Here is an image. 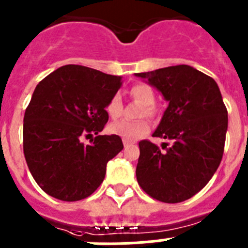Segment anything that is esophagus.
<instances>
[{
  "label": "esophagus",
  "mask_w": 248,
  "mask_h": 248,
  "mask_svg": "<svg viewBox=\"0 0 248 248\" xmlns=\"http://www.w3.org/2000/svg\"><path fill=\"white\" fill-rule=\"evenodd\" d=\"M123 143H124V148H129V146H131V143L130 141H126V140H124V141H123Z\"/></svg>",
  "instance_id": "34e87169"
}]
</instances>
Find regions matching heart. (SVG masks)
I'll list each match as a JSON object with an SVG mask.
<instances>
[{"label":"heart","instance_id":"obj_1","mask_svg":"<svg viewBox=\"0 0 248 248\" xmlns=\"http://www.w3.org/2000/svg\"><path fill=\"white\" fill-rule=\"evenodd\" d=\"M130 95L135 100L144 105L143 113L145 115H154V108L151 105L155 102V93L150 85L145 83H137L130 88ZM107 113L111 119H117L122 114V98L119 94H115L110 98L107 104ZM111 134L118 135L123 140L126 141H135V140L143 138L150 130V124L146 120H137V122H129V120H119L110 124L108 128Z\"/></svg>","mask_w":248,"mask_h":248}]
</instances>
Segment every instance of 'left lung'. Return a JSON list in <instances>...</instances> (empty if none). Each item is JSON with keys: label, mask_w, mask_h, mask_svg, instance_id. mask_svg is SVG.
<instances>
[{"label": "left lung", "mask_w": 248, "mask_h": 248, "mask_svg": "<svg viewBox=\"0 0 248 248\" xmlns=\"http://www.w3.org/2000/svg\"><path fill=\"white\" fill-rule=\"evenodd\" d=\"M169 103L153 137L170 140L164 151L148 140L139 143L137 180L159 201L176 203L203 189L217 170L225 148L227 109L217 83L190 65L135 73Z\"/></svg>", "instance_id": "obj_1"}]
</instances>
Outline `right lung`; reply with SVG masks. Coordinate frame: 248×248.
I'll return each instance as SVG.
<instances>
[{
	"mask_svg": "<svg viewBox=\"0 0 248 248\" xmlns=\"http://www.w3.org/2000/svg\"><path fill=\"white\" fill-rule=\"evenodd\" d=\"M122 77L68 64L37 84L23 118V153L39 187L62 201L88 198L103 183L107 163L123 150L118 135H99L107 104ZM93 132L91 146L80 139Z\"/></svg>",
	"mask_w": 248,
	"mask_h": 248,
	"instance_id": "add662e5",
	"label": "right lung"
}]
</instances>
